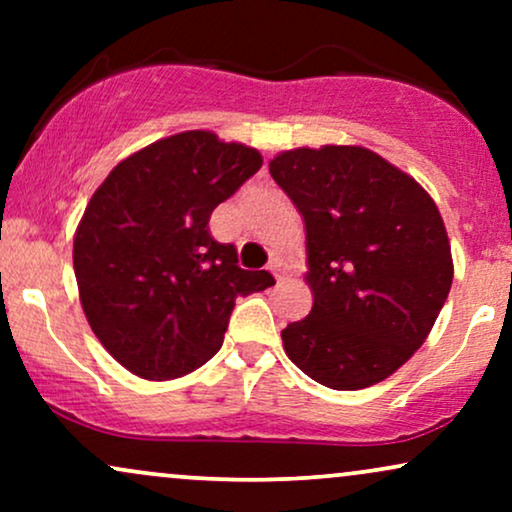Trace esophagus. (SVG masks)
Instances as JSON below:
<instances>
[{
    "label": "esophagus",
    "mask_w": 512,
    "mask_h": 512,
    "mask_svg": "<svg viewBox=\"0 0 512 512\" xmlns=\"http://www.w3.org/2000/svg\"><path fill=\"white\" fill-rule=\"evenodd\" d=\"M269 272H272L274 274V279L276 281H281V262L279 260H272V262H269Z\"/></svg>",
    "instance_id": "34e87169"
}]
</instances>
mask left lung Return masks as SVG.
<instances>
[{
	"label": "left lung",
	"mask_w": 512,
	"mask_h": 512,
	"mask_svg": "<svg viewBox=\"0 0 512 512\" xmlns=\"http://www.w3.org/2000/svg\"><path fill=\"white\" fill-rule=\"evenodd\" d=\"M276 185L305 221L313 310L286 356L315 383L363 390L426 342L452 284L450 240L431 195L363 146L281 151Z\"/></svg>",
	"instance_id": "1"
}]
</instances>
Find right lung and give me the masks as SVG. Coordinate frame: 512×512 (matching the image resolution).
I'll list each match as a JSON object with an SVG mask.
<instances>
[{
  "instance_id": "1",
  "label": "right lung",
  "mask_w": 512,
  "mask_h": 512,
  "mask_svg": "<svg viewBox=\"0 0 512 512\" xmlns=\"http://www.w3.org/2000/svg\"><path fill=\"white\" fill-rule=\"evenodd\" d=\"M260 168L257 149L192 129L120 161L93 192L74 274L88 325L129 373L173 380L204 366L236 298L274 284L209 233L211 211Z\"/></svg>"
}]
</instances>
